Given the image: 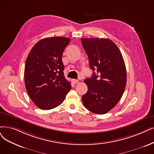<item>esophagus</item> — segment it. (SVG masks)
<instances>
[{"mask_svg": "<svg viewBox=\"0 0 154 154\" xmlns=\"http://www.w3.org/2000/svg\"><path fill=\"white\" fill-rule=\"evenodd\" d=\"M78 79H72V82L73 83V84H76V83H78Z\"/></svg>", "mask_w": 154, "mask_h": 154, "instance_id": "34e87169", "label": "esophagus"}]
</instances>
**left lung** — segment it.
I'll return each mask as SVG.
<instances>
[{
    "mask_svg": "<svg viewBox=\"0 0 154 154\" xmlns=\"http://www.w3.org/2000/svg\"><path fill=\"white\" fill-rule=\"evenodd\" d=\"M94 72L86 78L88 91L82 96L84 107L97 114H104L120 100L126 85L125 63L119 48L108 38H81Z\"/></svg>",
    "mask_w": 154,
    "mask_h": 154,
    "instance_id": "8db88e82",
    "label": "left lung"
}]
</instances>
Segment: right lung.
Instances as JSON below:
<instances>
[{
  "label": "right lung",
  "mask_w": 154,
  "mask_h": 154,
  "mask_svg": "<svg viewBox=\"0 0 154 154\" xmlns=\"http://www.w3.org/2000/svg\"><path fill=\"white\" fill-rule=\"evenodd\" d=\"M69 38L49 37L39 40L27 57L24 67L26 91L35 105L49 110L60 105L71 88L64 75L62 56Z\"/></svg>",
  "instance_id": "add662e5"
}]
</instances>
